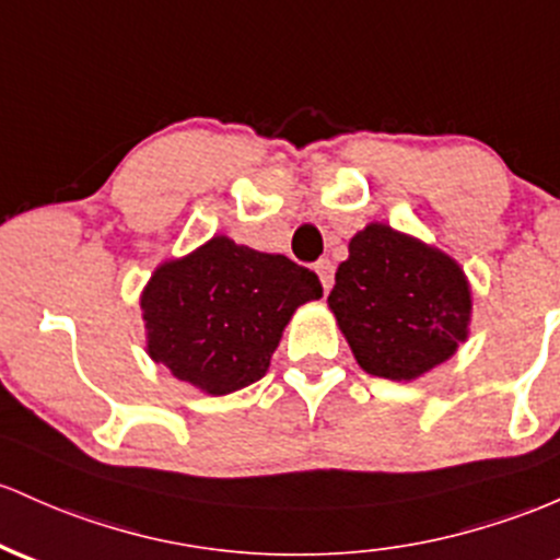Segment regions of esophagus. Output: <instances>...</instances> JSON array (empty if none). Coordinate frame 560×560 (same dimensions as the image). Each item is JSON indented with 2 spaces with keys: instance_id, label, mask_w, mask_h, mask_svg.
<instances>
[{
  "instance_id": "1",
  "label": "esophagus",
  "mask_w": 560,
  "mask_h": 560,
  "mask_svg": "<svg viewBox=\"0 0 560 560\" xmlns=\"http://www.w3.org/2000/svg\"><path fill=\"white\" fill-rule=\"evenodd\" d=\"M313 268H316L318 279H322L324 292H329V290H331V281H335V266H331L329 260H318Z\"/></svg>"
}]
</instances>
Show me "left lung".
I'll list each match as a JSON object with an SVG mask.
<instances>
[{
    "label": "left lung",
    "instance_id": "8db88e82",
    "mask_svg": "<svg viewBox=\"0 0 560 560\" xmlns=\"http://www.w3.org/2000/svg\"><path fill=\"white\" fill-rule=\"evenodd\" d=\"M329 311L366 374L411 383L468 340L472 292L444 249L385 223H370L348 244Z\"/></svg>",
    "mask_w": 560,
    "mask_h": 560
}]
</instances>
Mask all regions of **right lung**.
Listing matches in <instances>:
<instances>
[{"mask_svg": "<svg viewBox=\"0 0 560 560\" xmlns=\"http://www.w3.org/2000/svg\"><path fill=\"white\" fill-rule=\"evenodd\" d=\"M318 298L313 270L220 233L151 273L140 294L145 350L180 383L229 396L268 372L294 311Z\"/></svg>", "mask_w": 560, "mask_h": 560, "instance_id": "add662e5", "label": "right lung"}]
</instances>
